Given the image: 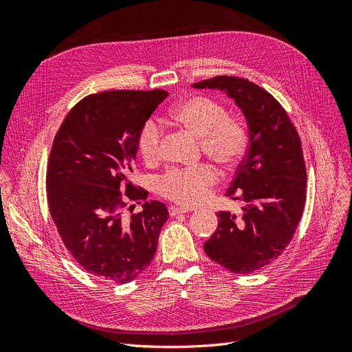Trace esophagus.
Returning <instances> with one entry per match:
<instances>
[{
    "instance_id": "34e87169",
    "label": "esophagus",
    "mask_w": 352,
    "mask_h": 352,
    "mask_svg": "<svg viewBox=\"0 0 352 352\" xmlns=\"http://www.w3.org/2000/svg\"><path fill=\"white\" fill-rule=\"evenodd\" d=\"M168 212H170V216L175 217V216H179V214H185V212H188V210L182 208V207H170Z\"/></svg>"
}]
</instances>
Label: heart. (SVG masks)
<instances>
[{
    "label": "heart",
    "instance_id": "obj_1",
    "mask_svg": "<svg viewBox=\"0 0 352 352\" xmlns=\"http://www.w3.org/2000/svg\"><path fill=\"white\" fill-rule=\"evenodd\" d=\"M170 120L199 140V146L210 160L225 170L235 167L248 145V131L238 117L228 116L221 102L195 95L186 98L170 111ZM162 131L148 120L138 135V151L144 162L155 163L162 146ZM217 182L214 168L199 164L192 168H173L158 180V192L177 204L192 207L206 198L208 189Z\"/></svg>",
    "mask_w": 352,
    "mask_h": 352
}]
</instances>
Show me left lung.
I'll return each instance as SVG.
<instances>
[{
  "label": "left lung",
  "instance_id": "8db88e82",
  "mask_svg": "<svg viewBox=\"0 0 352 352\" xmlns=\"http://www.w3.org/2000/svg\"><path fill=\"white\" fill-rule=\"evenodd\" d=\"M192 87L226 92L248 124L247 155L226 192L243 202V212H217L204 251L232 273H251L279 257L301 220L307 172L300 135L273 95L248 79L216 76Z\"/></svg>",
  "mask_w": 352,
  "mask_h": 352
}]
</instances>
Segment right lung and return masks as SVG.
<instances>
[{
  "instance_id": "obj_1",
  "label": "right lung",
  "mask_w": 352,
  "mask_h": 352,
  "mask_svg": "<svg viewBox=\"0 0 352 352\" xmlns=\"http://www.w3.org/2000/svg\"><path fill=\"white\" fill-rule=\"evenodd\" d=\"M167 95L163 89L88 95L69 111L52 142L47 170L51 217L74 261L104 280L138 278L151 264L168 219L160 201H145L141 212L123 217L126 198L148 197L129 180L138 135Z\"/></svg>"
}]
</instances>
